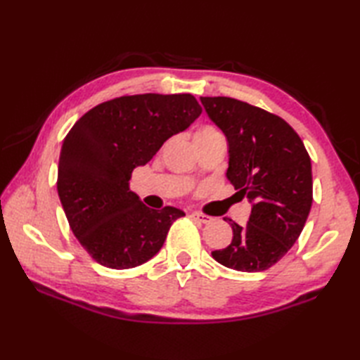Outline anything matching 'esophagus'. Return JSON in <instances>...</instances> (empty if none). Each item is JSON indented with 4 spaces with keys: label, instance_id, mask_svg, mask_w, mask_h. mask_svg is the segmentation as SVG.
Segmentation results:
<instances>
[{
    "label": "esophagus",
    "instance_id": "1",
    "mask_svg": "<svg viewBox=\"0 0 360 360\" xmlns=\"http://www.w3.org/2000/svg\"><path fill=\"white\" fill-rule=\"evenodd\" d=\"M190 218L195 219V221H198V223H202V224H207V223H210V221H212V218H210V217H207V215H202V213H198V212L190 213Z\"/></svg>",
    "mask_w": 360,
    "mask_h": 360
}]
</instances>
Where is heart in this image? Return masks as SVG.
Returning <instances> with one entry per match:
<instances>
[{"label": "heart", "instance_id": "1", "mask_svg": "<svg viewBox=\"0 0 360 360\" xmlns=\"http://www.w3.org/2000/svg\"><path fill=\"white\" fill-rule=\"evenodd\" d=\"M217 134H219L215 128H212V127H202V128H200L196 131V134H195V139H202V137H210V136H217Z\"/></svg>", "mask_w": 360, "mask_h": 360}]
</instances>
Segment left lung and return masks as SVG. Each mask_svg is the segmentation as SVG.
<instances>
[{"label":"left lung","mask_w":360,"mask_h":360,"mask_svg":"<svg viewBox=\"0 0 360 360\" xmlns=\"http://www.w3.org/2000/svg\"><path fill=\"white\" fill-rule=\"evenodd\" d=\"M201 103L227 139V179L252 205L244 227L229 219L232 243L212 257L235 271H266L294 246L308 219L311 158L292 127L275 114L231 97H201Z\"/></svg>","instance_id":"1"}]
</instances>
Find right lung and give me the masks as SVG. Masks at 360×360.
I'll return each mask as SVG.
<instances>
[{"instance_id":"obj_1","label":"right lung","mask_w":360,"mask_h":360,"mask_svg":"<svg viewBox=\"0 0 360 360\" xmlns=\"http://www.w3.org/2000/svg\"><path fill=\"white\" fill-rule=\"evenodd\" d=\"M202 108L192 94H137L89 110L65 137L57 190L75 238L97 263L129 269L164 246L173 221L186 213L155 210L129 190L136 167L184 131Z\"/></svg>"}]
</instances>
